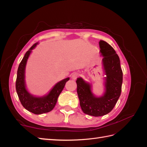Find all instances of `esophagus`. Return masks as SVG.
<instances>
[{"label": "esophagus", "instance_id": "1", "mask_svg": "<svg viewBox=\"0 0 147 147\" xmlns=\"http://www.w3.org/2000/svg\"><path fill=\"white\" fill-rule=\"evenodd\" d=\"M79 73H73V74H72V76H71V78H73V80H76V79H77V78L79 76Z\"/></svg>", "mask_w": 147, "mask_h": 147}]
</instances>
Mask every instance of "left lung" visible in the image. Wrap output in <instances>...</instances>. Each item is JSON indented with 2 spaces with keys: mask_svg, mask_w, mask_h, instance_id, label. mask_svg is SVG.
I'll list each match as a JSON object with an SVG mask.
<instances>
[{
  "mask_svg": "<svg viewBox=\"0 0 147 147\" xmlns=\"http://www.w3.org/2000/svg\"><path fill=\"white\" fill-rule=\"evenodd\" d=\"M100 52L103 56L105 70L106 91L103 96L95 97L91 91V85L81 78H78L77 93L82 111L85 114L101 117L110 113L117 103L121 91L123 72L120 58L114 49L104 40H100Z\"/></svg>",
  "mask_w": 147,
  "mask_h": 147,
  "instance_id": "1",
  "label": "left lung"
}]
</instances>
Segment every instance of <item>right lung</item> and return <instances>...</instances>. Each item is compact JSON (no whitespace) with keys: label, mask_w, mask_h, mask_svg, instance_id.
<instances>
[{"label":"right lung","mask_w":147,"mask_h":147,"mask_svg":"<svg viewBox=\"0 0 147 147\" xmlns=\"http://www.w3.org/2000/svg\"><path fill=\"white\" fill-rule=\"evenodd\" d=\"M37 44V43L34 44L29 50L27 51L21 62L19 64L16 82V89L19 100L24 108L34 114L39 115L48 113L54 108L58 96L63 91L66 83L69 80V78H66L57 83L51 90L49 93L45 96L40 98L35 97L27 92L24 80L25 67L30 53Z\"/></svg>","instance_id":"right-lung-1"}]
</instances>
